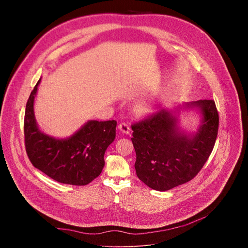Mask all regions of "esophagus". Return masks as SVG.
<instances>
[{"instance_id": "esophagus-1", "label": "esophagus", "mask_w": 248, "mask_h": 248, "mask_svg": "<svg viewBox=\"0 0 248 248\" xmlns=\"http://www.w3.org/2000/svg\"><path fill=\"white\" fill-rule=\"evenodd\" d=\"M119 128L124 132V133H129L130 132V126L126 123H121L119 124Z\"/></svg>"}]
</instances>
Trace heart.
I'll use <instances>...</instances> for the list:
<instances>
[{
  "instance_id": "obj_1",
  "label": "heart",
  "mask_w": 248,
  "mask_h": 248,
  "mask_svg": "<svg viewBox=\"0 0 248 248\" xmlns=\"http://www.w3.org/2000/svg\"><path fill=\"white\" fill-rule=\"evenodd\" d=\"M140 110H141V111H144V112H145V111H147V110H148V108H146V107H142V108H140Z\"/></svg>"
}]
</instances>
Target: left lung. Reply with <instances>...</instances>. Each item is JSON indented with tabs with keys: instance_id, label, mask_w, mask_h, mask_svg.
<instances>
[{
	"instance_id": "1",
	"label": "left lung",
	"mask_w": 248,
	"mask_h": 248,
	"mask_svg": "<svg viewBox=\"0 0 248 248\" xmlns=\"http://www.w3.org/2000/svg\"><path fill=\"white\" fill-rule=\"evenodd\" d=\"M188 106L201 109L203 122L192 137L176 128V119L165 109L131 124L136 153V174L149 187L166 191L191 181L214 148L219 114L214 100H199Z\"/></svg>"
}]
</instances>
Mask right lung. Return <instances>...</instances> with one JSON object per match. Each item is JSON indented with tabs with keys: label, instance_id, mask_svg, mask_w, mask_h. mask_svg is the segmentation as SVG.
<instances>
[{
	"label": "right lung",
	"instance_id": "right-lung-1",
	"mask_svg": "<svg viewBox=\"0 0 248 248\" xmlns=\"http://www.w3.org/2000/svg\"><path fill=\"white\" fill-rule=\"evenodd\" d=\"M27 100L24 115V144L31 164L51 179L65 185L86 186L101 173L106 149L116 137L115 120L90 121L73 136L55 139L41 132L33 113L38 84Z\"/></svg>",
	"mask_w": 248,
	"mask_h": 248
}]
</instances>
